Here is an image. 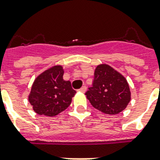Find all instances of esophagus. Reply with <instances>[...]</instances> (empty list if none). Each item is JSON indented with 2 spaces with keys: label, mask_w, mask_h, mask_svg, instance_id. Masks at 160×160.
Masks as SVG:
<instances>
[{
  "label": "esophagus",
  "mask_w": 160,
  "mask_h": 160,
  "mask_svg": "<svg viewBox=\"0 0 160 160\" xmlns=\"http://www.w3.org/2000/svg\"><path fill=\"white\" fill-rule=\"evenodd\" d=\"M86 89H87V88H86V86H83V87H82V88L78 90V92H86Z\"/></svg>",
  "instance_id": "esophagus-1"
}]
</instances>
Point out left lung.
<instances>
[{
    "instance_id": "left-lung-1",
    "label": "left lung",
    "mask_w": 160,
    "mask_h": 160,
    "mask_svg": "<svg viewBox=\"0 0 160 160\" xmlns=\"http://www.w3.org/2000/svg\"><path fill=\"white\" fill-rule=\"evenodd\" d=\"M85 95L95 109L112 115L126 109L131 101L126 78L108 64L96 67L92 87Z\"/></svg>"
}]
</instances>
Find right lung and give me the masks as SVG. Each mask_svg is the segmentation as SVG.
Returning <instances> with one entry per match:
<instances>
[{
	"mask_svg": "<svg viewBox=\"0 0 160 160\" xmlns=\"http://www.w3.org/2000/svg\"><path fill=\"white\" fill-rule=\"evenodd\" d=\"M63 75V67L56 65L35 79L28 101L36 113L53 117L70 105L76 91L72 88L70 82L64 81Z\"/></svg>",
	"mask_w": 160,
	"mask_h": 160,
	"instance_id": "right-lung-1",
	"label": "right lung"
}]
</instances>
